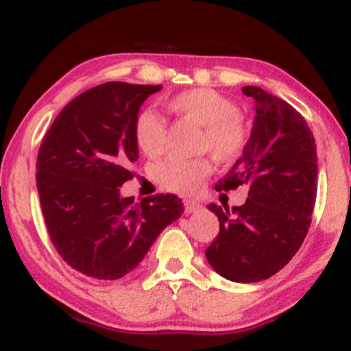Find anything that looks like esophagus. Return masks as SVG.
Returning a JSON list of instances; mask_svg holds the SVG:
<instances>
[{"mask_svg": "<svg viewBox=\"0 0 351 351\" xmlns=\"http://www.w3.org/2000/svg\"><path fill=\"white\" fill-rule=\"evenodd\" d=\"M201 209V203H198V201H184V211L186 213H196L199 211Z\"/></svg>", "mask_w": 351, "mask_h": 351, "instance_id": "1", "label": "esophagus"}]
</instances>
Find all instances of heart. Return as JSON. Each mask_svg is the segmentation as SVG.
Here are the masks:
<instances>
[{
  "instance_id": "1",
  "label": "heart",
  "mask_w": 351,
  "mask_h": 351,
  "mask_svg": "<svg viewBox=\"0 0 351 351\" xmlns=\"http://www.w3.org/2000/svg\"><path fill=\"white\" fill-rule=\"evenodd\" d=\"M168 110L180 119L203 127L199 152H209L219 163H232L243 155L249 142V128L239 107L228 95L215 88L196 87L181 92L167 102ZM134 136L136 147L150 158L167 150V122L152 108L135 117ZM211 173L206 158H170L156 167V180L167 191L193 195Z\"/></svg>"
}]
</instances>
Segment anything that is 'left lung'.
<instances>
[{
    "label": "left lung",
    "mask_w": 351,
    "mask_h": 351,
    "mask_svg": "<svg viewBox=\"0 0 351 351\" xmlns=\"http://www.w3.org/2000/svg\"><path fill=\"white\" fill-rule=\"evenodd\" d=\"M243 92L256 100L251 138L216 191L247 184V199L231 211L209 204L219 234L204 254L219 276L249 284L279 272L304 243L317 198V150L291 104L261 87Z\"/></svg>",
    "instance_id": "left-lung-1"
}]
</instances>
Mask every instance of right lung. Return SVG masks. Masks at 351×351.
Instances as JSON below:
<instances>
[{"mask_svg": "<svg viewBox=\"0 0 351 351\" xmlns=\"http://www.w3.org/2000/svg\"><path fill=\"white\" fill-rule=\"evenodd\" d=\"M160 88L127 82L88 88L60 110L39 147L36 183L47 232L59 256L87 277L115 280L134 271L184 209L170 193L140 203L120 196L138 158L135 117Z\"/></svg>", "mask_w": 351, "mask_h": 351, "instance_id": "obj_1", "label": "right lung"}]
</instances>
